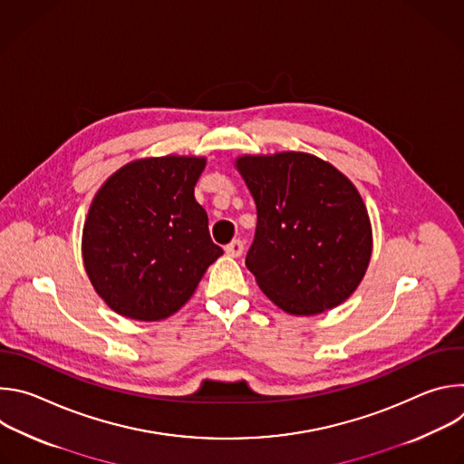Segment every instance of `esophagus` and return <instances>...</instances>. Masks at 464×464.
<instances>
[{
    "mask_svg": "<svg viewBox=\"0 0 464 464\" xmlns=\"http://www.w3.org/2000/svg\"><path fill=\"white\" fill-rule=\"evenodd\" d=\"M242 251H244V242L238 240V238L231 240V242L226 246V253H227L229 256H240Z\"/></svg>",
    "mask_w": 464,
    "mask_h": 464,
    "instance_id": "1",
    "label": "esophagus"
}]
</instances>
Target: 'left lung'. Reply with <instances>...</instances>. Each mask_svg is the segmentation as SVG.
Segmentation results:
<instances>
[{"label":"left lung","mask_w":464,"mask_h":464,"mask_svg":"<svg viewBox=\"0 0 464 464\" xmlns=\"http://www.w3.org/2000/svg\"><path fill=\"white\" fill-rule=\"evenodd\" d=\"M256 206L246 266L279 308L312 315L343 303L369 266L372 235L356 187L303 152L237 160Z\"/></svg>","instance_id":"obj_1"}]
</instances>
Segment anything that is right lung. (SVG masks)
<instances>
[{"instance_id": "1", "label": "right lung", "mask_w": 464, "mask_h": 464, "mask_svg": "<svg viewBox=\"0 0 464 464\" xmlns=\"http://www.w3.org/2000/svg\"><path fill=\"white\" fill-rule=\"evenodd\" d=\"M204 167V158L140 160L97 192L82 233L84 268L117 314L140 321L169 317L224 253L194 198Z\"/></svg>"}]
</instances>
